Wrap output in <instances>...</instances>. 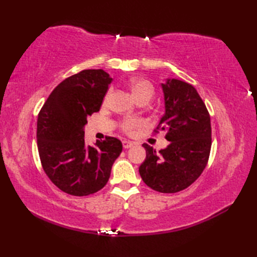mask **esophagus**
Returning a JSON list of instances; mask_svg holds the SVG:
<instances>
[{
	"label": "esophagus",
	"mask_w": 257,
	"mask_h": 257,
	"mask_svg": "<svg viewBox=\"0 0 257 257\" xmlns=\"http://www.w3.org/2000/svg\"><path fill=\"white\" fill-rule=\"evenodd\" d=\"M135 145H136V144L133 143V141H129V140H123V141H122V146H123L124 149L132 148V147H134Z\"/></svg>",
	"instance_id": "esophagus-1"
}]
</instances>
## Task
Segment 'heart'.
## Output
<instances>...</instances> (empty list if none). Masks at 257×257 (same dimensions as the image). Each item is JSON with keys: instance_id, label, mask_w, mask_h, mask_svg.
<instances>
[{"instance_id": "heart-1", "label": "heart", "mask_w": 257, "mask_h": 257, "mask_svg": "<svg viewBox=\"0 0 257 257\" xmlns=\"http://www.w3.org/2000/svg\"><path fill=\"white\" fill-rule=\"evenodd\" d=\"M154 86H152L148 80L145 79H137L133 83V92L136 98H138L143 95H154ZM143 124L141 120L136 118H125L121 122V128L123 132L132 134L135 129L139 128Z\"/></svg>"}]
</instances>
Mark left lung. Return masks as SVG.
<instances>
[{
	"mask_svg": "<svg viewBox=\"0 0 257 257\" xmlns=\"http://www.w3.org/2000/svg\"><path fill=\"white\" fill-rule=\"evenodd\" d=\"M161 88L165 114L158 129L167 133L170 145L157 152L144 144L147 156L139 173L149 188L176 193L190 187L204 170L211 150V119L192 85L168 78Z\"/></svg>",
	"mask_w": 257,
	"mask_h": 257,
	"instance_id": "obj_1",
	"label": "left lung"
}]
</instances>
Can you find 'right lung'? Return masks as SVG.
Returning <instances> with one entry per match:
<instances>
[{"mask_svg":"<svg viewBox=\"0 0 257 257\" xmlns=\"http://www.w3.org/2000/svg\"><path fill=\"white\" fill-rule=\"evenodd\" d=\"M112 78L102 69H85L63 80L37 118V147L47 177L63 192L85 196L105 187L122 151L113 137L85 145L87 118L99 111Z\"/></svg>","mask_w":257,"mask_h":257,"instance_id":"right-lung-1","label":"right lung"}]
</instances>
